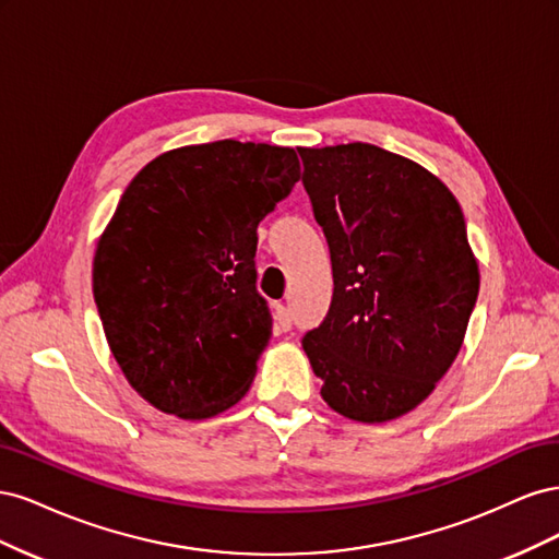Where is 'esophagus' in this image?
<instances>
[{"mask_svg":"<svg viewBox=\"0 0 559 559\" xmlns=\"http://www.w3.org/2000/svg\"><path fill=\"white\" fill-rule=\"evenodd\" d=\"M275 329L277 331H289L292 329V312H289V308H284V306H277L275 308Z\"/></svg>","mask_w":559,"mask_h":559,"instance_id":"obj_1","label":"esophagus"}]
</instances>
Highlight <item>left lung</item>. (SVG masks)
<instances>
[{
    "instance_id": "obj_1",
    "label": "left lung",
    "mask_w": 559,
    "mask_h": 559,
    "mask_svg": "<svg viewBox=\"0 0 559 559\" xmlns=\"http://www.w3.org/2000/svg\"><path fill=\"white\" fill-rule=\"evenodd\" d=\"M298 154L333 267L329 314L302 349L331 411L364 425L396 419L448 373L476 306L462 207L427 167L376 144Z\"/></svg>"
}]
</instances>
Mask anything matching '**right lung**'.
<instances>
[{
	"mask_svg": "<svg viewBox=\"0 0 559 559\" xmlns=\"http://www.w3.org/2000/svg\"><path fill=\"white\" fill-rule=\"evenodd\" d=\"M300 179L289 146L218 140L156 156L128 183L93 257V296L128 384L156 411L233 408L273 335L257 228Z\"/></svg>",
	"mask_w": 559,
	"mask_h": 559,
	"instance_id": "right-lung-1",
	"label": "right lung"
}]
</instances>
